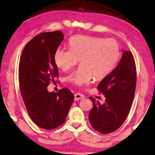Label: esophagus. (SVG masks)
Here are the masks:
<instances>
[{
    "label": "esophagus",
    "instance_id": "34e87169",
    "mask_svg": "<svg viewBox=\"0 0 155 155\" xmlns=\"http://www.w3.org/2000/svg\"><path fill=\"white\" fill-rule=\"evenodd\" d=\"M84 98V96L80 93H77L75 94V101H78Z\"/></svg>",
    "mask_w": 155,
    "mask_h": 155
}]
</instances>
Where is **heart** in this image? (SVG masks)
<instances>
[{"instance_id":"heart-1","label":"heart","mask_w":155,"mask_h":155,"mask_svg":"<svg viewBox=\"0 0 155 155\" xmlns=\"http://www.w3.org/2000/svg\"><path fill=\"white\" fill-rule=\"evenodd\" d=\"M70 50L59 48L55 51L54 61L63 71L80 62L77 70L68 76V80L76 86L90 82L92 78L101 79L115 68L120 59V45L113 38L78 35L68 42Z\"/></svg>"}]
</instances>
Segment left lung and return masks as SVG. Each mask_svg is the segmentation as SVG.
<instances>
[{
	"mask_svg": "<svg viewBox=\"0 0 155 155\" xmlns=\"http://www.w3.org/2000/svg\"><path fill=\"white\" fill-rule=\"evenodd\" d=\"M136 84L134 56L130 51H124L116 68L97 87L100 93L104 94V104H100L93 97H89L93 107L89 112V120L96 131L107 134L122 126L131 109Z\"/></svg>",
	"mask_w": 155,
	"mask_h": 155,
	"instance_id": "obj_1",
	"label": "left lung"
}]
</instances>
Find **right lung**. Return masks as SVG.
<instances>
[{
    "label": "right lung",
    "instance_id": "right-lung-1",
    "mask_svg": "<svg viewBox=\"0 0 155 155\" xmlns=\"http://www.w3.org/2000/svg\"><path fill=\"white\" fill-rule=\"evenodd\" d=\"M64 38L61 31L40 33L28 42L20 58L19 87L26 110L37 126L48 130L66 121L74 101L68 89L57 93L47 89L59 75L54 54Z\"/></svg>",
    "mask_w": 155,
    "mask_h": 155
}]
</instances>
